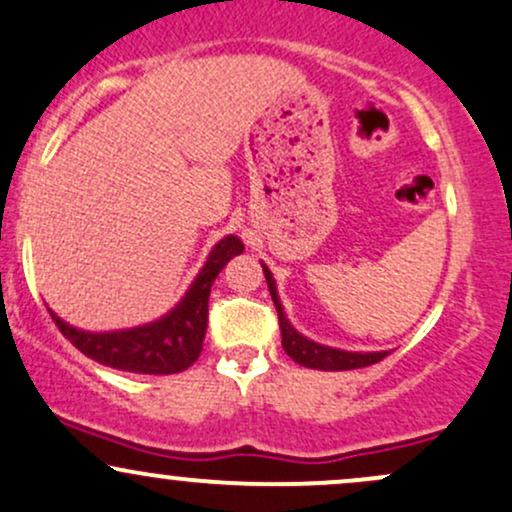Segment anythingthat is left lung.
<instances>
[{
    "label": "left lung",
    "instance_id": "1",
    "mask_svg": "<svg viewBox=\"0 0 512 512\" xmlns=\"http://www.w3.org/2000/svg\"><path fill=\"white\" fill-rule=\"evenodd\" d=\"M262 272H265L269 294H272L274 306H277V316H279V328H282V347L284 352L294 359L296 364L308 369H320V372H345V369H362L369 367V364L381 362L389 352H350V350H340V347H328L320 345V342L306 338L301 335L294 325L289 323L286 318L282 301H279L277 294V282H274L272 272L269 267L262 262Z\"/></svg>",
    "mask_w": 512,
    "mask_h": 512
}]
</instances>
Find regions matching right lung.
I'll use <instances>...</instances> for the list:
<instances>
[{
	"label": "right lung",
	"mask_w": 512,
	"mask_h": 512,
	"mask_svg": "<svg viewBox=\"0 0 512 512\" xmlns=\"http://www.w3.org/2000/svg\"><path fill=\"white\" fill-rule=\"evenodd\" d=\"M245 250L243 240L235 235H226L211 247L204 267L189 284L182 301L153 323L138 325V328L111 330V333H89L75 325L65 323L63 318L53 316L60 333L65 335L82 355L104 367L121 369L133 374H177L199 359L204 345L206 323H209V296L211 286L221 269Z\"/></svg>",
	"instance_id": "obj_1"
}]
</instances>
